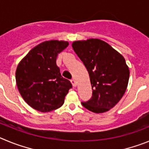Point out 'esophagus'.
<instances>
[{
	"label": "esophagus",
	"mask_w": 149,
	"mask_h": 149,
	"mask_svg": "<svg viewBox=\"0 0 149 149\" xmlns=\"http://www.w3.org/2000/svg\"><path fill=\"white\" fill-rule=\"evenodd\" d=\"M71 83H72V84H73V87H76V85H77V82H76V79H71Z\"/></svg>",
	"instance_id": "34e87169"
}]
</instances>
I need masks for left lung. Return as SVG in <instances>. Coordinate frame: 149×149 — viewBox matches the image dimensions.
I'll return each instance as SVG.
<instances>
[{"instance_id": "1", "label": "left lung", "mask_w": 149, "mask_h": 149, "mask_svg": "<svg viewBox=\"0 0 149 149\" xmlns=\"http://www.w3.org/2000/svg\"><path fill=\"white\" fill-rule=\"evenodd\" d=\"M73 50L88 70L93 90L91 100L81 104L93 113H104L119 102L129 79L124 57L108 43L97 38L76 41Z\"/></svg>"}]
</instances>
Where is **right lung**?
I'll return each mask as SVG.
<instances>
[{
  "label": "right lung",
  "instance_id": "right-lung-1",
  "mask_svg": "<svg viewBox=\"0 0 149 149\" xmlns=\"http://www.w3.org/2000/svg\"><path fill=\"white\" fill-rule=\"evenodd\" d=\"M68 45L65 41H44L33 48L17 67L18 91L24 101L37 111L49 112L60 108L72 88L56 65L58 54Z\"/></svg>",
  "mask_w": 149,
  "mask_h": 149
}]
</instances>
